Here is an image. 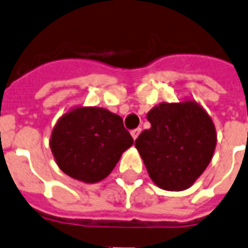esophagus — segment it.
Instances as JSON below:
<instances>
[{"label": "esophagus", "mask_w": 248, "mask_h": 248, "mask_svg": "<svg viewBox=\"0 0 248 248\" xmlns=\"http://www.w3.org/2000/svg\"><path fill=\"white\" fill-rule=\"evenodd\" d=\"M140 132H141V128H135V130L131 131V136H132L134 140H136L139 135H140Z\"/></svg>", "instance_id": "esophagus-1"}]
</instances>
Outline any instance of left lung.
Instances as JSON below:
<instances>
[{"mask_svg": "<svg viewBox=\"0 0 248 248\" xmlns=\"http://www.w3.org/2000/svg\"><path fill=\"white\" fill-rule=\"evenodd\" d=\"M152 124L135 146L149 177L162 190L183 191L204 173L217 146V130L209 113L196 100L163 102L149 110Z\"/></svg>", "mask_w": 248, "mask_h": 248, "instance_id": "1", "label": "left lung"}]
</instances>
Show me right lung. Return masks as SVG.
<instances>
[{
    "label": "right lung",
    "mask_w": 248,
    "mask_h": 248,
    "mask_svg": "<svg viewBox=\"0 0 248 248\" xmlns=\"http://www.w3.org/2000/svg\"><path fill=\"white\" fill-rule=\"evenodd\" d=\"M134 140L118 114L74 107L54 124L49 140L58 168L74 180L96 183L109 176Z\"/></svg>",
    "instance_id": "add662e5"
}]
</instances>
